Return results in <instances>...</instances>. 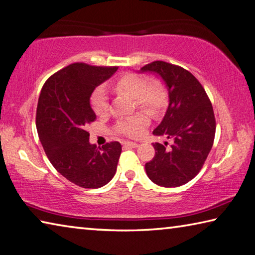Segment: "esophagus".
Here are the masks:
<instances>
[{"instance_id": "obj_1", "label": "esophagus", "mask_w": 255, "mask_h": 255, "mask_svg": "<svg viewBox=\"0 0 255 255\" xmlns=\"http://www.w3.org/2000/svg\"><path fill=\"white\" fill-rule=\"evenodd\" d=\"M123 145L125 148H137L139 146V143H136V142H130V141H125Z\"/></svg>"}]
</instances>
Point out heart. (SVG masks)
<instances>
[{"label": "heart", "instance_id": "obj_1", "mask_svg": "<svg viewBox=\"0 0 255 255\" xmlns=\"http://www.w3.org/2000/svg\"><path fill=\"white\" fill-rule=\"evenodd\" d=\"M114 88L134 98L135 104L141 109L157 110L166 101V92L161 84L157 82L148 84L146 78L140 75L127 74L121 76L114 82ZM91 106L94 113L97 115H105L109 112L110 98L107 89L104 86H98L94 89L91 96ZM148 124V115L140 113L132 118L120 121L116 124L115 130L120 134L136 137L144 131Z\"/></svg>", "mask_w": 255, "mask_h": 255}]
</instances>
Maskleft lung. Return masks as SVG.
<instances>
[{"mask_svg":"<svg viewBox=\"0 0 255 255\" xmlns=\"http://www.w3.org/2000/svg\"><path fill=\"white\" fill-rule=\"evenodd\" d=\"M139 73L159 76L166 85L169 105L153 134L172 141L170 148L153 144L155 154L145 163L149 179L161 187H179L197 175L215 137L213 106L202 85L188 70L164 61L145 65Z\"/></svg>","mask_w":255,"mask_h":255,"instance_id":"obj_1","label":"left lung"}]
</instances>
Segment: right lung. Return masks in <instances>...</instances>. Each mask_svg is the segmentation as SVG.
I'll return each mask as SVG.
<instances>
[{"label": "right lung", "mask_w": 255, "mask_h": 255, "mask_svg": "<svg viewBox=\"0 0 255 255\" xmlns=\"http://www.w3.org/2000/svg\"><path fill=\"white\" fill-rule=\"evenodd\" d=\"M118 67L73 64L44 83L37 107V130L49 161L66 179L95 189L112 180L122 152L119 142L97 148L85 130L96 115L91 96Z\"/></svg>", "instance_id": "add662e5"}]
</instances>
